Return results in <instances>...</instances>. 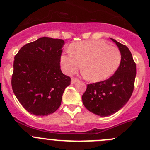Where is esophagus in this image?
Instances as JSON below:
<instances>
[{
  "label": "esophagus",
  "mask_w": 150,
  "mask_h": 150,
  "mask_svg": "<svg viewBox=\"0 0 150 150\" xmlns=\"http://www.w3.org/2000/svg\"><path fill=\"white\" fill-rule=\"evenodd\" d=\"M79 81V79L77 78H74V77H72L71 78V83L72 84H74V83Z\"/></svg>",
  "instance_id": "esophagus-1"
}]
</instances>
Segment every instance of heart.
<instances>
[{
	"mask_svg": "<svg viewBox=\"0 0 150 150\" xmlns=\"http://www.w3.org/2000/svg\"><path fill=\"white\" fill-rule=\"evenodd\" d=\"M70 51L60 56V65L65 73H75L82 66L87 78L100 81L112 76L119 68L122 54L119 49L102 40L79 41L72 44Z\"/></svg>",
	"mask_w": 150,
	"mask_h": 150,
	"instance_id": "1",
	"label": "heart"
}]
</instances>
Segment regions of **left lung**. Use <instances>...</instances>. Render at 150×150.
Returning <instances> with one entry per match:
<instances>
[{"mask_svg":"<svg viewBox=\"0 0 150 150\" xmlns=\"http://www.w3.org/2000/svg\"><path fill=\"white\" fill-rule=\"evenodd\" d=\"M119 48L122 60L112 76L104 81L87 84L82 102L87 110L100 117H107L122 109L134 89L136 66L131 52L124 44L111 38Z\"/></svg>","mask_w":150,"mask_h":150,"instance_id":"obj_1","label":"left lung"}]
</instances>
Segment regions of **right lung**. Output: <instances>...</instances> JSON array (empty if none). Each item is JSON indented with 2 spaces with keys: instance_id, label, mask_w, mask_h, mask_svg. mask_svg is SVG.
I'll use <instances>...</instances> for the list:
<instances>
[{
  "instance_id": "obj_1",
  "label": "right lung",
  "mask_w": 150,
  "mask_h": 150,
  "mask_svg": "<svg viewBox=\"0 0 150 150\" xmlns=\"http://www.w3.org/2000/svg\"><path fill=\"white\" fill-rule=\"evenodd\" d=\"M65 42L42 37L23 46L14 57L11 86L22 106L35 116H47L60 107L71 78L60 69Z\"/></svg>"
}]
</instances>
